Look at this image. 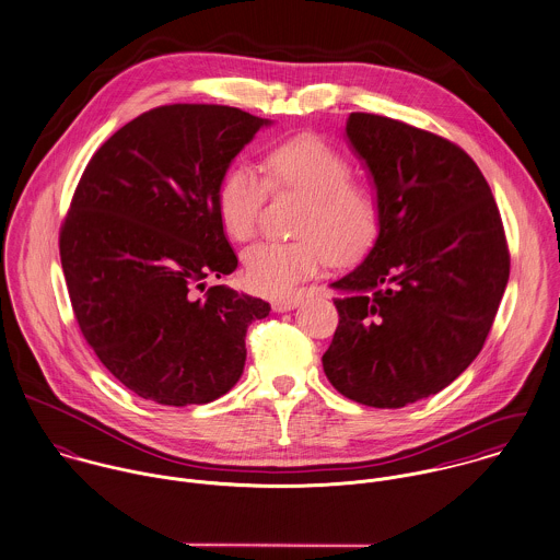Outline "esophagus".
Segmentation results:
<instances>
[{
  "label": "esophagus",
  "mask_w": 560,
  "mask_h": 560,
  "mask_svg": "<svg viewBox=\"0 0 560 560\" xmlns=\"http://www.w3.org/2000/svg\"><path fill=\"white\" fill-rule=\"evenodd\" d=\"M305 299V292H294V294H288V296H281V299H275L272 301V310L275 312H290V310H296Z\"/></svg>",
  "instance_id": "esophagus-1"
}]
</instances>
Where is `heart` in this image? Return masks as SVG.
I'll use <instances>...</instances> for the list:
<instances>
[{
	"mask_svg": "<svg viewBox=\"0 0 560 560\" xmlns=\"http://www.w3.org/2000/svg\"><path fill=\"white\" fill-rule=\"evenodd\" d=\"M275 188L310 197L299 224L301 240L259 242L244 253L246 285L266 296H283L318 275L329 259L354 261L376 240L381 208L376 195L352 182L350 162L334 144L314 133L275 147L266 158ZM268 182L248 164L224 173L217 210L229 237L248 242L257 233Z\"/></svg>",
	"mask_w": 560,
	"mask_h": 560,
	"instance_id": "1",
	"label": "heart"
}]
</instances>
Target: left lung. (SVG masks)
<instances>
[{
    "label": "left lung",
    "mask_w": 560,
    "mask_h": 560,
    "mask_svg": "<svg viewBox=\"0 0 560 560\" xmlns=\"http://www.w3.org/2000/svg\"><path fill=\"white\" fill-rule=\"evenodd\" d=\"M346 138L381 226L365 259L331 283L339 325L323 368L341 396L400 409L476 359L509 283V248L491 188L460 147L378 114H350Z\"/></svg>",
    "instance_id": "left-lung-1"
}]
</instances>
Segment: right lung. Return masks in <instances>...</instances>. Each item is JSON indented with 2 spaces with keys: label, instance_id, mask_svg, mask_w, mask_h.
Here are the masks:
<instances>
[{
  "label": "right lung",
  "instance_id": "1",
  "mask_svg": "<svg viewBox=\"0 0 560 560\" xmlns=\"http://www.w3.org/2000/svg\"><path fill=\"white\" fill-rule=\"evenodd\" d=\"M268 118L206 104L140 114L91 158L60 231L78 325L127 389L158 405H206L242 376L261 299L206 279L237 257L217 195Z\"/></svg>",
  "mask_w": 560,
  "mask_h": 560
}]
</instances>
